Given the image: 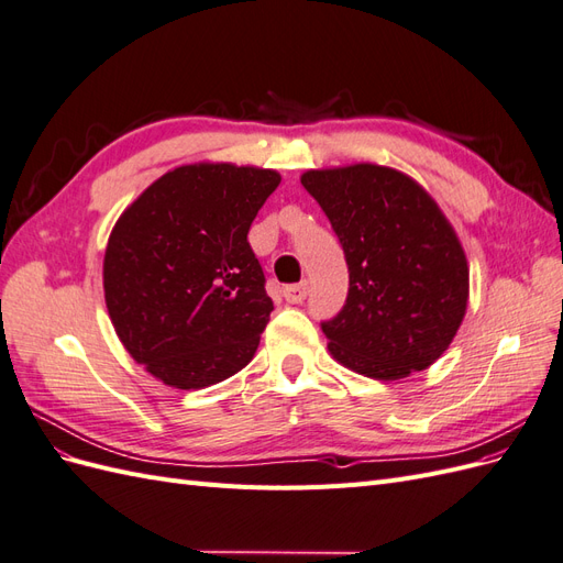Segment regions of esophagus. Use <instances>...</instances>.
Returning <instances> with one entry per match:
<instances>
[{
	"instance_id": "1",
	"label": "esophagus",
	"mask_w": 563,
	"mask_h": 563,
	"mask_svg": "<svg viewBox=\"0 0 563 563\" xmlns=\"http://www.w3.org/2000/svg\"><path fill=\"white\" fill-rule=\"evenodd\" d=\"M284 298H286V302H302L305 298H308V284L305 282H300V284H291V286H286L284 288Z\"/></svg>"
}]
</instances>
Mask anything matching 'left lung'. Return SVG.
Wrapping results in <instances>:
<instances>
[{"label": "left lung", "mask_w": 563, "mask_h": 563, "mask_svg": "<svg viewBox=\"0 0 563 563\" xmlns=\"http://www.w3.org/2000/svg\"><path fill=\"white\" fill-rule=\"evenodd\" d=\"M300 183L331 220L350 269L343 310L321 321L333 360L376 380L432 366L470 296L465 251L437 201L378 164L312 168Z\"/></svg>", "instance_id": "8db88e82"}]
</instances>
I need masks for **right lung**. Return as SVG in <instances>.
I'll use <instances>...</instances> for the list:
<instances>
[{
  "mask_svg": "<svg viewBox=\"0 0 563 563\" xmlns=\"http://www.w3.org/2000/svg\"><path fill=\"white\" fill-rule=\"evenodd\" d=\"M279 183L272 168L185 164L114 223L108 314L126 352L164 385L201 389L253 360L275 305L246 234Z\"/></svg>",
  "mask_w": 563,
  "mask_h": 563,
  "instance_id": "add662e5",
  "label": "right lung"
}]
</instances>
